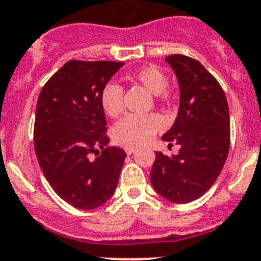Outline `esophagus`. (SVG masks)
<instances>
[{"label": "esophagus", "mask_w": 261, "mask_h": 261, "mask_svg": "<svg viewBox=\"0 0 261 261\" xmlns=\"http://www.w3.org/2000/svg\"><path fill=\"white\" fill-rule=\"evenodd\" d=\"M137 147H133V146H126L124 147V152L127 153V155H131V153H134L135 151H137Z\"/></svg>", "instance_id": "34e87169"}]
</instances>
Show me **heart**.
<instances>
[{
    "label": "heart",
    "instance_id": "1",
    "mask_svg": "<svg viewBox=\"0 0 261 261\" xmlns=\"http://www.w3.org/2000/svg\"><path fill=\"white\" fill-rule=\"evenodd\" d=\"M134 80L140 83L152 94H164L169 85L168 76L155 65H147L134 73ZM102 110L109 117H117L123 110V88L117 83L105 84L99 94ZM164 127V119L159 114H128L113 127V139L121 146H142Z\"/></svg>",
    "mask_w": 261,
    "mask_h": 261
}]
</instances>
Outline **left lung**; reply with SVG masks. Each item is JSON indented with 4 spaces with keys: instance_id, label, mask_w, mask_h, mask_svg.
I'll return each mask as SVG.
<instances>
[{
    "instance_id": "1",
    "label": "left lung",
    "mask_w": 261,
    "mask_h": 261,
    "mask_svg": "<svg viewBox=\"0 0 261 261\" xmlns=\"http://www.w3.org/2000/svg\"><path fill=\"white\" fill-rule=\"evenodd\" d=\"M165 60L177 76L180 109L163 139L181 148L172 158L156 152L151 184L171 202L188 203L212 188L225 165L230 114L225 92L201 63L178 54Z\"/></svg>"
}]
</instances>
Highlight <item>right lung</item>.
I'll list each match as a JSON object with an SVG mask.
<instances>
[{
  "label": "right lung",
  "instance_id": "1",
  "mask_svg": "<svg viewBox=\"0 0 261 261\" xmlns=\"http://www.w3.org/2000/svg\"><path fill=\"white\" fill-rule=\"evenodd\" d=\"M122 65L69 60L52 74L38 98L36 158L52 189L77 209L103 205L114 193L123 167V149L106 147V118L99 102L103 85Z\"/></svg>",
  "mask_w": 261,
  "mask_h": 261
}]
</instances>
